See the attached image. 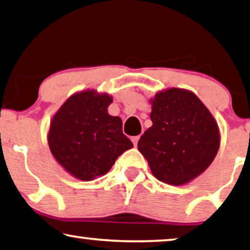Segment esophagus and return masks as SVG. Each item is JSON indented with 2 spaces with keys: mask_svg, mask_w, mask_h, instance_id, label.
<instances>
[{
  "mask_svg": "<svg viewBox=\"0 0 250 250\" xmlns=\"http://www.w3.org/2000/svg\"><path fill=\"white\" fill-rule=\"evenodd\" d=\"M139 137H140V136H135V137H132V138H131L132 143H133V145H135V146H137V144H138Z\"/></svg>",
  "mask_w": 250,
  "mask_h": 250,
  "instance_id": "obj_1",
  "label": "esophagus"
}]
</instances>
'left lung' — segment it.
I'll return each mask as SVG.
<instances>
[{"mask_svg": "<svg viewBox=\"0 0 250 250\" xmlns=\"http://www.w3.org/2000/svg\"><path fill=\"white\" fill-rule=\"evenodd\" d=\"M153 125L140 137L138 150L154 177L182 186L209 167L220 148V129L205 104L190 90L167 88L150 98Z\"/></svg>", "mask_w": 250, "mask_h": 250, "instance_id": "obj_1", "label": "left lung"}]
</instances>
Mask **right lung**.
Here are the masks:
<instances>
[{"label": "right lung", "mask_w": 250, "mask_h": 250, "mask_svg": "<svg viewBox=\"0 0 250 250\" xmlns=\"http://www.w3.org/2000/svg\"><path fill=\"white\" fill-rule=\"evenodd\" d=\"M113 98L95 89L77 91L56 111L47 132L55 161L73 178L91 181L106 174L132 143L122 120L108 114Z\"/></svg>", "instance_id": "obj_1"}]
</instances>
